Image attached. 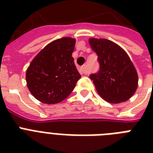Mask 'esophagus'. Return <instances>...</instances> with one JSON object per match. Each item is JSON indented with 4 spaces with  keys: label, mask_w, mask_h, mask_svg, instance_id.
<instances>
[{
    "label": "esophagus",
    "mask_w": 153,
    "mask_h": 153,
    "mask_svg": "<svg viewBox=\"0 0 153 153\" xmlns=\"http://www.w3.org/2000/svg\"><path fill=\"white\" fill-rule=\"evenodd\" d=\"M79 71H80V73H81V74H88V72H87V70H86V64L83 65V66H82V67L79 68Z\"/></svg>",
    "instance_id": "1"
}]
</instances>
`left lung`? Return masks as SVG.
<instances>
[{"label":"left lung","instance_id":"left-lung-1","mask_svg":"<svg viewBox=\"0 0 153 153\" xmlns=\"http://www.w3.org/2000/svg\"><path fill=\"white\" fill-rule=\"evenodd\" d=\"M89 42L98 55L100 67L90 75L98 94L110 103L128 100L137 91L138 76L127 53L108 39L91 38Z\"/></svg>","mask_w":153,"mask_h":153}]
</instances>
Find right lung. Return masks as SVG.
Listing matches in <instances>:
<instances>
[{
  "instance_id": "1",
  "label": "right lung",
  "mask_w": 153,
  "mask_h": 153,
  "mask_svg": "<svg viewBox=\"0 0 153 153\" xmlns=\"http://www.w3.org/2000/svg\"><path fill=\"white\" fill-rule=\"evenodd\" d=\"M75 42L70 37L52 41L30 63L26 82L37 100L55 104L64 100L73 91L81 78L72 57Z\"/></svg>"
}]
</instances>
